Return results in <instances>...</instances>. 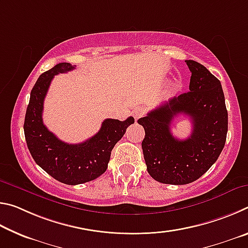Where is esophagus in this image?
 Listing matches in <instances>:
<instances>
[{
	"label": "esophagus",
	"instance_id": "34e87169",
	"mask_svg": "<svg viewBox=\"0 0 248 248\" xmlns=\"http://www.w3.org/2000/svg\"><path fill=\"white\" fill-rule=\"evenodd\" d=\"M132 115H133V117H134V119L138 120V119L141 118V117L144 115V109L138 107V108L134 109L133 112H132Z\"/></svg>",
	"mask_w": 248,
	"mask_h": 248
}]
</instances>
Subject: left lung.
<instances>
[{"label": "left lung", "instance_id": "obj_1", "mask_svg": "<svg viewBox=\"0 0 248 248\" xmlns=\"http://www.w3.org/2000/svg\"><path fill=\"white\" fill-rule=\"evenodd\" d=\"M191 72L189 92L170 98L153 109L138 124L145 137L142 150L151 177L163 184L186 185L201 177L224 148L228 110L221 83L202 64L185 61ZM178 113L189 115L193 131L179 140L171 134L170 124Z\"/></svg>", "mask_w": 248, "mask_h": 248}]
</instances>
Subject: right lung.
<instances>
[{
  "label": "right lung",
  "instance_id": "1",
  "mask_svg": "<svg viewBox=\"0 0 248 248\" xmlns=\"http://www.w3.org/2000/svg\"><path fill=\"white\" fill-rule=\"evenodd\" d=\"M75 65L62 62L46 71L31 92L25 115V139L32 158L54 179L66 185H78L96 179L107 170L111 151L134 123L133 117L124 121L105 119L99 131L78 144H69L49 131L43 121L44 100L54 75L72 71Z\"/></svg>",
  "mask_w": 248,
  "mask_h": 248
}]
</instances>
